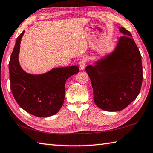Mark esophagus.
<instances>
[{"label":"esophagus","mask_w":153,"mask_h":153,"mask_svg":"<svg viewBox=\"0 0 153 153\" xmlns=\"http://www.w3.org/2000/svg\"><path fill=\"white\" fill-rule=\"evenodd\" d=\"M87 62V59L86 57H82L81 60L79 61V66L80 68H81L82 71L84 70L85 68V65H86Z\"/></svg>","instance_id":"34e87169"}]
</instances>
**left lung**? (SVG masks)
<instances>
[{
  "label": "left lung",
  "mask_w": 153,
  "mask_h": 153,
  "mask_svg": "<svg viewBox=\"0 0 153 153\" xmlns=\"http://www.w3.org/2000/svg\"><path fill=\"white\" fill-rule=\"evenodd\" d=\"M116 49L95 66L86 67L93 90V100L103 110L124 109L137 97L143 82L141 55L132 36L123 27Z\"/></svg>",
  "instance_id": "8db88e82"
}]
</instances>
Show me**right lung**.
I'll return each instance as SVG.
<instances>
[{
  "mask_svg": "<svg viewBox=\"0 0 153 153\" xmlns=\"http://www.w3.org/2000/svg\"><path fill=\"white\" fill-rule=\"evenodd\" d=\"M23 31L18 36L9 61L10 89L21 108L37 117L56 114L62 106L65 83L79 71L77 66L56 68L42 74L25 72L19 63V52Z\"/></svg>",
  "mask_w": 153,
  "mask_h": 153,
  "instance_id": "obj_1",
  "label": "right lung"
}]
</instances>
